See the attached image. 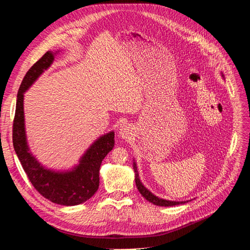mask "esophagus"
<instances>
[{
  "instance_id": "1",
  "label": "esophagus",
  "mask_w": 250,
  "mask_h": 250,
  "mask_svg": "<svg viewBox=\"0 0 250 250\" xmlns=\"http://www.w3.org/2000/svg\"><path fill=\"white\" fill-rule=\"evenodd\" d=\"M131 134H132V127L130 125L124 124L120 125V127H119V136L120 137L126 139L131 136Z\"/></svg>"
}]
</instances>
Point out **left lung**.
<instances>
[{"mask_svg":"<svg viewBox=\"0 0 250 250\" xmlns=\"http://www.w3.org/2000/svg\"><path fill=\"white\" fill-rule=\"evenodd\" d=\"M221 75H222V77L224 78L223 73H221ZM133 169H134V172H135V183H136V187H137L138 191L140 192V194H142L146 198V200L149 201L150 203L156 205V206L169 207V206H176V205L185 204V203H188V202L191 201V200H189V201H182V202L168 201V200H164V198H161V197L154 195L150 190H148L144 186L142 181H140L139 173H138V170H137V165H136V162H135V159H134V158H133Z\"/></svg>","mask_w":250,"mask_h":250,"instance_id":"left-lung-1","label":"left lung"}]
</instances>
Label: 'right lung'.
<instances>
[{
    "mask_svg": "<svg viewBox=\"0 0 250 250\" xmlns=\"http://www.w3.org/2000/svg\"><path fill=\"white\" fill-rule=\"evenodd\" d=\"M61 49L47 52L25 75L17 96L12 143L19 161L36 190L47 200L62 206H75L91 198L99 187V170L104 158L115 145L114 131L99 136L84 151L78 164L66 170L47 168L31 152L26 136L24 94L47 70Z\"/></svg>",
    "mask_w": 250,
    "mask_h": 250,
    "instance_id": "1",
    "label": "right lung"
}]
</instances>
